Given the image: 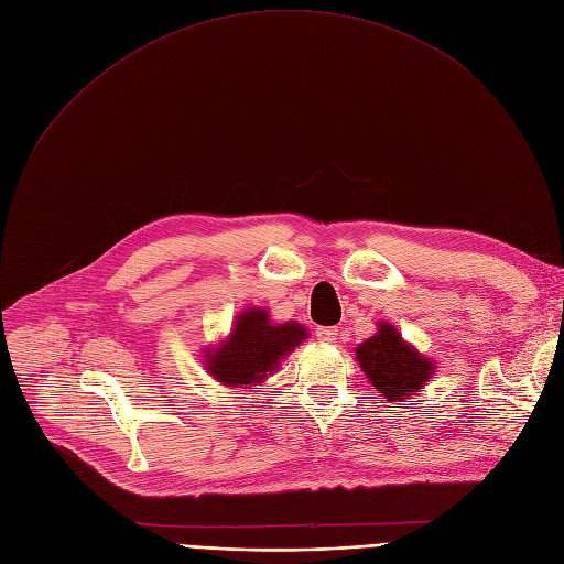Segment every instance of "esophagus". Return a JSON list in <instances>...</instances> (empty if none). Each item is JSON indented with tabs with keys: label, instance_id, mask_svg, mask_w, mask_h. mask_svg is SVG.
<instances>
[{
	"label": "esophagus",
	"instance_id": "1",
	"mask_svg": "<svg viewBox=\"0 0 564 564\" xmlns=\"http://www.w3.org/2000/svg\"><path fill=\"white\" fill-rule=\"evenodd\" d=\"M315 336H317V340H322V343H334L336 336H338V329H336V327H319V329L315 332Z\"/></svg>",
	"mask_w": 564,
	"mask_h": 564
}]
</instances>
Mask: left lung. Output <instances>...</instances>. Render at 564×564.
Segmentation results:
<instances>
[{
	"mask_svg": "<svg viewBox=\"0 0 564 564\" xmlns=\"http://www.w3.org/2000/svg\"><path fill=\"white\" fill-rule=\"evenodd\" d=\"M357 359L372 387L391 402L416 393L432 375V361L411 349L391 324H381L372 338L357 347Z\"/></svg>",
	"mask_w": 564,
	"mask_h": 564,
	"instance_id": "1",
	"label": "left lung"
}]
</instances>
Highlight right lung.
Returning a JSON list of instances; mask_svg holds the SVG:
<instances>
[{"instance_id": "add662e5", "label": "right lung", "mask_w": 564, "mask_h": 564, "mask_svg": "<svg viewBox=\"0 0 564 564\" xmlns=\"http://www.w3.org/2000/svg\"><path fill=\"white\" fill-rule=\"evenodd\" d=\"M306 336L302 324H272L264 311L251 308L237 317L230 340L207 354V370L226 387H256Z\"/></svg>"}]
</instances>
